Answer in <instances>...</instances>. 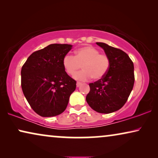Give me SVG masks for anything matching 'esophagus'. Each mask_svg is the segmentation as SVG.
I'll return each instance as SVG.
<instances>
[{"mask_svg": "<svg viewBox=\"0 0 158 158\" xmlns=\"http://www.w3.org/2000/svg\"><path fill=\"white\" fill-rule=\"evenodd\" d=\"M81 85H82L81 83H80V82H77V83H76L77 87H80V86H81Z\"/></svg>", "mask_w": 158, "mask_h": 158, "instance_id": "1", "label": "esophagus"}]
</instances>
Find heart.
<instances>
[{"label":"heart","mask_w":158,"mask_h":158,"mask_svg":"<svg viewBox=\"0 0 158 158\" xmlns=\"http://www.w3.org/2000/svg\"><path fill=\"white\" fill-rule=\"evenodd\" d=\"M62 64L66 73L72 76L82 65L84 70L75 74L74 77L78 81H85L91 77L94 80L102 78L109 70L110 60L108 55L100 54L98 49L87 46L77 49L75 56L66 55Z\"/></svg>","instance_id":"heart-1"}]
</instances>
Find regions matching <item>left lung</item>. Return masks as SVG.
I'll return each mask as SVG.
<instances>
[{
	"instance_id": "obj_1",
	"label": "left lung",
	"mask_w": 158,
	"mask_h": 158,
	"mask_svg": "<svg viewBox=\"0 0 158 158\" xmlns=\"http://www.w3.org/2000/svg\"><path fill=\"white\" fill-rule=\"evenodd\" d=\"M110 60L104 76L90 83L86 101L94 111L110 114L118 111L127 102L135 83L134 64L124 51L105 43L96 42Z\"/></svg>"
}]
</instances>
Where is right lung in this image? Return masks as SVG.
Returning a JSON list of instances; mask_svg holds the SVG:
<instances>
[{
	"label": "right lung",
	"instance_id": "1",
	"mask_svg": "<svg viewBox=\"0 0 158 158\" xmlns=\"http://www.w3.org/2000/svg\"><path fill=\"white\" fill-rule=\"evenodd\" d=\"M70 44H52L28 57L21 71V88L31 109L43 117L66 109L76 81L67 74L62 60Z\"/></svg>",
	"mask_w": 158,
	"mask_h": 158
}]
</instances>
